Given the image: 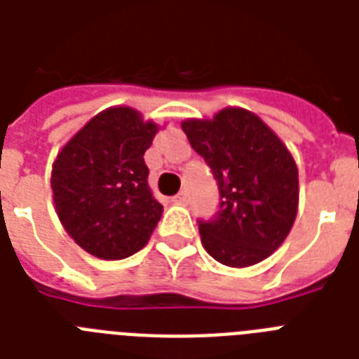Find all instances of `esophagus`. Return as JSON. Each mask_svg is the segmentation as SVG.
Returning <instances> with one entry per match:
<instances>
[{"label":"esophagus","instance_id":"1","mask_svg":"<svg viewBox=\"0 0 359 359\" xmlns=\"http://www.w3.org/2000/svg\"><path fill=\"white\" fill-rule=\"evenodd\" d=\"M188 201H190V197H188L186 191H180V194L173 197V203H177V205H188Z\"/></svg>","mask_w":359,"mask_h":359}]
</instances>
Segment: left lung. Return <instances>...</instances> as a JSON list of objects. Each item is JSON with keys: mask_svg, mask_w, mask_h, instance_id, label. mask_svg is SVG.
Returning <instances> with one entry per match:
<instances>
[{"mask_svg": "<svg viewBox=\"0 0 359 359\" xmlns=\"http://www.w3.org/2000/svg\"><path fill=\"white\" fill-rule=\"evenodd\" d=\"M182 130L218 180L219 210L199 219L201 244L231 268L270 257L292 229L298 212V168L276 132L244 108L212 119H186Z\"/></svg>", "mask_w": 359, "mask_h": 359, "instance_id": "left-lung-1", "label": "left lung"}]
</instances>
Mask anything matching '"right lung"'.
Instances as JSON below:
<instances>
[{"label": "right lung", "instance_id": "right-lung-1", "mask_svg": "<svg viewBox=\"0 0 359 359\" xmlns=\"http://www.w3.org/2000/svg\"><path fill=\"white\" fill-rule=\"evenodd\" d=\"M160 130L128 106L97 114L70 137L52 165L59 222L87 253L119 261L149 242L163 207L149 186L143 154Z\"/></svg>", "mask_w": 359, "mask_h": 359}]
</instances>
